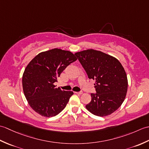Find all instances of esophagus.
Returning a JSON list of instances; mask_svg holds the SVG:
<instances>
[{
	"label": "esophagus",
	"instance_id": "esophagus-1",
	"mask_svg": "<svg viewBox=\"0 0 149 149\" xmlns=\"http://www.w3.org/2000/svg\"><path fill=\"white\" fill-rule=\"evenodd\" d=\"M76 94H78V95H81L83 94V91H78V92H75Z\"/></svg>",
	"mask_w": 149,
	"mask_h": 149
}]
</instances>
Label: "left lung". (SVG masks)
<instances>
[{
  "instance_id": "8db88e82",
  "label": "left lung",
  "mask_w": 149,
  "mask_h": 149,
  "mask_svg": "<svg viewBox=\"0 0 149 149\" xmlns=\"http://www.w3.org/2000/svg\"><path fill=\"white\" fill-rule=\"evenodd\" d=\"M77 56L89 79L95 81V93H91L86 109L95 115L105 116L122 105L127 91L128 82L124 68L118 59L102 52L88 49Z\"/></svg>"
}]
</instances>
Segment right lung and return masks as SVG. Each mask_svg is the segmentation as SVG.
Wrapping results in <instances>:
<instances>
[{
    "label": "right lung",
    "mask_w": 149,
    "mask_h": 149,
    "mask_svg": "<svg viewBox=\"0 0 149 149\" xmlns=\"http://www.w3.org/2000/svg\"><path fill=\"white\" fill-rule=\"evenodd\" d=\"M77 59L71 52L54 49L38 54L31 60L24 72L22 86L25 97L34 111L52 117L65 108L74 93L57 88L54 83Z\"/></svg>",
    "instance_id": "1"
}]
</instances>
